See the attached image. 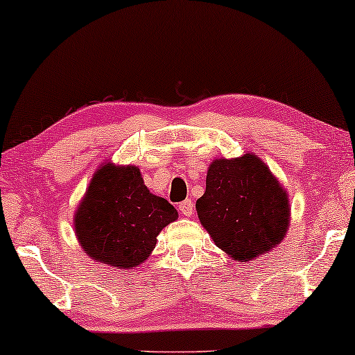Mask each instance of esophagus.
Listing matches in <instances>:
<instances>
[{"label": "esophagus", "mask_w": 355, "mask_h": 355, "mask_svg": "<svg viewBox=\"0 0 355 355\" xmlns=\"http://www.w3.org/2000/svg\"><path fill=\"white\" fill-rule=\"evenodd\" d=\"M179 211L182 213L184 216H192L193 215V202L192 200H184L179 203Z\"/></svg>", "instance_id": "1"}]
</instances>
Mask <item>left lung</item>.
<instances>
[{"mask_svg":"<svg viewBox=\"0 0 355 355\" xmlns=\"http://www.w3.org/2000/svg\"><path fill=\"white\" fill-rule=\"evenodd\" d=\"M196 208L215 245L245 263L283 242L291 223L288 191L254 153L213 159Z\"/></svg>","mask_w":355,"mask_h":355,"instance_id":"obj_1","label":"left lung"}]
</instances>
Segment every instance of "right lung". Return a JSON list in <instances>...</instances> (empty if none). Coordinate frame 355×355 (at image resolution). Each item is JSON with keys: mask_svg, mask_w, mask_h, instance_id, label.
Wrapping results in <instances>:
<instances>
[{"mask_svg": "<svg viewBox=\"0 0 355 355\" xmlns=\"http://www.w3.org/2000/svg\"><path fill=\"white\" fill-rule=\"evenodd\" d=\"M176 220V208L148 191L137 166L105 162L74 213V231L92 260L129 270L148 259L159 232Z\"/></svg>", "mask_w": 355, "mask_h": 355, "instance_id": "right-lung-1", "label": "right lung"}]
</instances>
